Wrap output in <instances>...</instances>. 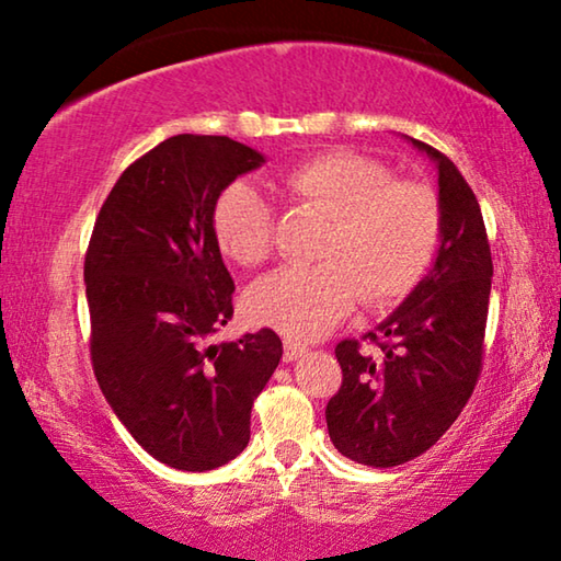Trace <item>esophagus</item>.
<instances>
[{
  "instance_id": "34e87169",
  "label": "esophagus",
  "mask_w": 561,
  "mask_h": 561,
  "mask_svg": "<svg viewBox=\"0 0 561 561\" xmlns=\"http://www.w3.org/2000/svg\"><path fill=\"white\" fill-rule=\"evenodd\" d=\"M307 353L305 345H299L295 340H284V363H295Z\"/></svg>"
}]
</instances>
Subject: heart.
<instances>
[{
    "mask_svg": "<svg viewBox=\"0 0 561 561\" xmlns=\"http://www.w3.org/2000/svg\"><path fill=\"white\" fill-rule=\"evenodd\" d=\"M279 186L328 224L314 247L320 262L282 266L249 287L254 320L295 340H317L357 297L367 307L396 302L431 266L440 239L438 198L423 183L398 181L386 163L330 150L291 165ZM211 231L231 262H264L274 244L270 201L249 181L229 183L214 201Z\"/></svg>",
    "mask_w": 561,
    "mask_h": 561,
    "instance_id": "b5f03b06",
    "label": "heart"
}]
</instances>
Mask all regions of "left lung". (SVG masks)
Instances as JSON below:
<instances>
[{
	"label": "left lung",
	"mask_w": 561,
	"mask_h": 561,
	"mask_svg": "<svg viewBox=\"0 0 561 561\" xmlns=\"http://www.w3.org/2000/svg\"><path fill=\"white\" fill-rule=\"evenodd\" d=\"M408 140L438 171L436 262L396 312L365 334L378 353L360 350L357 340L334 347L342 386L324 411L334 448L373 468L425 454L461 415L481 373L494 277L471 186L440 150Z\"/></svg>",
	"instance_id": "1"
}]
</instances>
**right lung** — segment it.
<instances>
[{"instance_id": "1", "label": "right lung", "mask_w": 561, "mask_h": 561, "mask_svg": "<svg viewBox=\"0 0 561 561\" xmlns=\"http://www.w3.org/2000/svg\"><path fill=\"white\" fill-rule=\"evenodd\" d=\"M262 163L227 136H173L123 171L90 237L98 386L130 436L179 471H211L247 448L254 398L282 360L266 328L211 342L233 314L211 208Z\"/></svg>"}]
</instances>
